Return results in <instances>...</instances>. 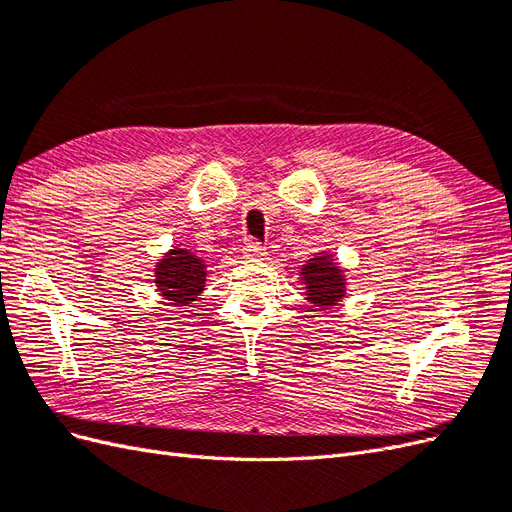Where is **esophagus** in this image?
Instances as JSON below:
<instances>
[{
  "mask_svg": "<svg viewBox=\"0 0 512 512\" xmlns=\"http://www.w3.org/2000/svg\"><path fill=\"white\" fill-rule=\"evenodd\" d=\"M243 254H245L247 258H254V260H258V258H265V250H262V245H258L256 241H250V243H247V245L243 247Z\"/></svg>",
  "mask_w": 512,
  "mask_h": 512,
  "instance_id": "obj_1",
  "label": "esophagus"
}]
</instances>
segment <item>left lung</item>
<instances>
[{
    "label": "left lung",
    "instance_id": "8db88e82",
    "mask_svg": "<svg viewBox=\"0 0 512 512\" xmlns=\"http://www.w3.org/2000/svg\"><path fill=\"white\" fill-rule=\"evenodd\" d=\"M299 273L305 286V297L316 307L314 312L331 309L346 297V271L339 267L333 254L320 252L309 258Z\"/></svg>",
    "mask_w": 512,
    "mask_h": 512
}]
</instances>
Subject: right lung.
I'll use <instances>...</instances> for the list:
<instances>
[{"label":"right lung","instance_id":"right-lung-1","mask_svg":"<svg viewBox=\"0 0 512 512\" xmlns=\"http://www.w3.org/2000/svg\"><path fill=\"white\" fill-rule=\"evenodd\" d=\"M205 282V260L185 250V247L168 250L153 269V284H156L162 299L173 307H190V303H194L200 292L205 290Z\"/></svg>","mask_w":512,"mask_h":512}]
</instances>
